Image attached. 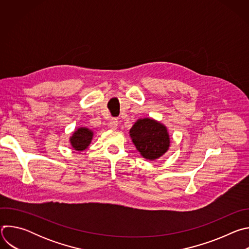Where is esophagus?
Segmentation results:
<instances>
[{"label": "esophagus", "mask_w": 249, "mask_h": 249, "mask_svg": "<svg viewBox=\"0 0 249 249\" xmlns=\"http://www.w3.org/2000/svg\"><path fill=\"white\" fill-rule=\"evenodd\" d=\"M117 126H118V121H117V119L112 118V119L110 120V122H109V127H110L112 130H115V129H117Z\"/></svg>", "instance_id": "obj_1"}]
</instances>
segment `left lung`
Listing matches in <instances>:
<instances>
[{
    "mask_svg": "<svg viewBox=\"0 0 249 249\" xmlns=\"http://www.w3.org/2000/svg\"><path fill=\"white\" fill-rule=\"evenodd\" d=\"M130 136L141 156L150 160L159 159L169 148L166 127L154 119H139L130 129Z\"/></svg>",
    "mask_w": 249,
    "mask_h": 249,
    "instance_id": "1",
    "label": "left lung"
}]
</instances>
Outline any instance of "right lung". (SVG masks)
<instances>
[{"label": "right lung", "mask_w": 249, "mask_h": 249, "mask_svg": "<svg viewBox=\"0 0 249 249\" xmlns=\"http://www.w3.org/2000/svg\"><path fill=\"white\" fill-rule=\"evenodd\" d=\"M93 133L91 130L82 127L79 128L77 131L74 132L73 136L70 138V142L72 147L76 151H84L88 149L89 145L90 144L91 139H92Z\"/></svg>", "instance_id": "add662e5"}]
</instances>
